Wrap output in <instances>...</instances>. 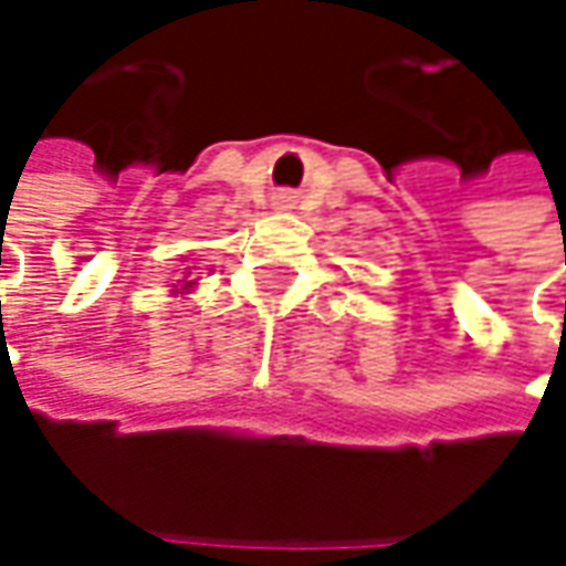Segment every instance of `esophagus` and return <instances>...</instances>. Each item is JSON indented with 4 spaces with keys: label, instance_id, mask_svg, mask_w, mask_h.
Masks as SVG:
<instances>
[{
    "label": "esophagus",
    "instance_id": "34e87169",
    "mask_svg": "<svg viewBox=\"0 0 566 566\" xmlns=\"http://www.w3.org/2000/svg\"><path fill=\"white\" fill-rule=\"evenodd\" d=\"M276 201H280V205H286V201H290V198H286V195H280V198H276Z\"/></svg>",
    "mask_w": 566,
    "mask_h": 566
}]
</instances>
